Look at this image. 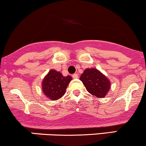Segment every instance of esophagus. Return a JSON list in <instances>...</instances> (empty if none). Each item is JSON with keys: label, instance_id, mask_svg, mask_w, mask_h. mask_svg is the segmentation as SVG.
Segmentation results:
<instances>
[{"label": "esophagus", "instance_id": "1", "mask_svg": "<svg viewBox=\"0 0 146 146\" xmlns=\"http://www.w3.org/2000/svg\"><path fill=\"white\" fill-rule=\"evenodd\" d=\"M72 77L74 79H77V78H79V75H78L77 74H74L72 75Z\"/></svg>", "mask_w": 146, "mask_h": 146}]
</instances>
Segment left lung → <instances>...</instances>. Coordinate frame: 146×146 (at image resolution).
<instances>
[{
	"label": "left lung",
	"instance_id": "left-lung-1",
	"mask_svg": "<svg viewBox=\"0 0 146 146\" xmlns=\"http://www.w3.org/2000/svg\"><path fill=\"white\" fill-rule=\"evenodd\" d=\"M80 80L84 84L88 92L98 98H104L111 87V83L107 77L95 68L84 70Z\"/></svg>",
	"mask_w": 146,
	"mask_h": 146
}]
</instances>
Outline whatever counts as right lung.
<instances>
[{
	"mask_svg": "<svg viewBox=\"0 0 146 146\" xmlns=\"http://www.w3.org/2000/svg\"><path fill=\"white\" fill-rule=\"evenodd\" d=\"M71 80L72 76H63L59 72L51 70L44 78L42 85V91L49 100H58L65 93Z\"/></svg>",
	"mask_w": 146,
	"mask_h": 146,
	"instance_id": "right-lung-1",
	"label": "right lung"
}]
</instances>
